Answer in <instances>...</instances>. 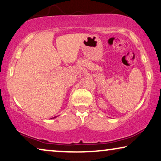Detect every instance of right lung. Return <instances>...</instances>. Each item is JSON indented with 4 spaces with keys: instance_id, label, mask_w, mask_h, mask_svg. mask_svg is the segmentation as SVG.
Here are the masks:
<instances>
[{
    "instance_id": "obj_1",
    "label": "right lung",
    "mask_w": 161,
    "mask_h": 161,
    "mask_svg": "<svg viewBox=\"0 0 161 161\" xmlns=\"http://www.w3.org/2000/svg\"><path fill=\"white\" fill-rule=\"evenodd\" d=\"M54 118H55V117H54Z\"/></svg>"
}]
</instances>
